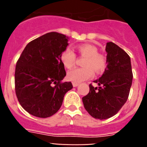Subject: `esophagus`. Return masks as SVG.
<instances>
[{"instance_id":"34e87169","label":"esophagus","mask_w":147,"mask_h":147,"mask_svg":"<svg viewBox=\"0 0 147 147\" xmlns=\"http://www.w3.org/2000/svg\"><path fill=\"white\" fill-rule=\"evenodd\" d=\"M78 85H79V83H78V82H72V85H73V87H77Z\"/></svg>"}]
</instances>
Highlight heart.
<instances>
[{
    "mask_svg": "<svg viewBox=\"0 0 147 147\" xmlns=\"http://www.w3.org/2000/svg\"><path fill=\"white\" fill-rule=\"evenodd\" d=\"M78 50L81 55L85 56L82 68H76L67 74V78L73 82H81L87 80L93 76V69L99 73L104 71L106 67L107 61L105 55L98 53L96 47L89 44L79 46ZM60 60L62 65L67 69H71L76 62V55L71 49H66L60 55Z\"/></svg>",
    "mask_w": 147,
    "mask_h": 147,
    "instance_id": "heart-1",
    "label": "heart"
}]
</instances>
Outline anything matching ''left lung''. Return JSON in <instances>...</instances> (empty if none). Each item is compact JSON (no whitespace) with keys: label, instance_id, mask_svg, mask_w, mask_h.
<instances>
[{"label":"left lung","instance_id":"obj_1","mask_svg":"<svg viewBox=\"0 0 147 147\" xmlns=\"http://www.w3.org/2000/svg\"><path fill=\"white\" fill-rule=\"evenodd\" d=\"M107 67L101 77L94 80L98 87L89 85L90 91L82 98L85 110L94 118L105 120L117 113L127 100L132 85L130 58L114 42H107Z\"/></svg>","mask_w":147,"mask_h":147}]
</instances>
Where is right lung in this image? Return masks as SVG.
I'll return each mask as SVG.
<instances>
[{"label": "right lung", "mask_w": 147, "mask_h": 147, "mask_svg": "<svg viewBox=\"0 0 147 147\" xmlns=\"http://www.w3.org/2000/svg\"><path fill=\"white\" fill-rule=\"evenodd\" d=\"M69 37L56 32L46 33L26 45L15 69V91L24 110L37 117L55 114L65 94L73 86L61 82L66 76L60 55Z\"/></svg>", "instance_id": "1"}]
</instances>
